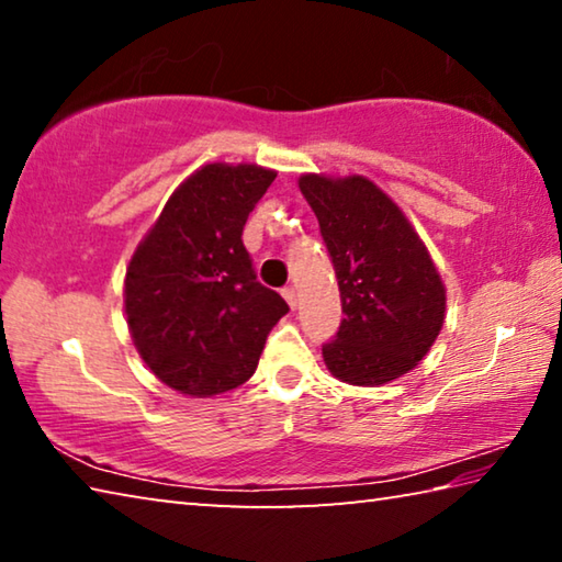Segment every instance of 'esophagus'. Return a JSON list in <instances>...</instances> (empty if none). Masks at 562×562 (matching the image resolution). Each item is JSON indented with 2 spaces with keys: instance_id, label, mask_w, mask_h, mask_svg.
<instances>
[{
  "instance_id": "esophagus-1",
  "label": "esophagus",
  "mask_w": 562,
  "mask_h": 562,
  "mask_svg": "<svg viewBox=\"0 0 562 562\" xmlns=\"http://www.w3.org/2000/svg\"><path fill=\"white\" fill-rule=\"evenodd\" d=\"M282 297L288 300V304H290L292 310H297V290H294V288H284V290H282Z\"/></svg>"
}]
</instances>
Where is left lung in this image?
I'll return each mask as SVG.
<instances>
[{"mask_svg":"<svg viewBox=\"0 0 562 562\" xmlns=\"http://www.w3.org/2000/svg\"><path fill=\"white\" fill-rule=\"evenodd\" d=\"M300 190L335 265L341 325L322 357L347 384L376 386L426 357L446 312L441 274L412 223L364 176L307 173Z\"/></svg>","mask_w":562,"mask_h":562,"instance_id":"8db88e82","label":"left lung"}]
</instances>
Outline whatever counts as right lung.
<instances>
[{
  "label": "right lung",
  "mask_w": 562,
  "mask_h": 562,
  "mask_svg": "<svg viewBox=\"0 0 562 562\" xmlns=\"http://www.w3.org/2000/svg\"><path fill=\"white\" fill-rule=\"evenodd\" d=\"M274 170L207 164L180 183L126 270L128 329L160 382L215 396L255 374L265 339L290 307L255 274L247 215Z\"/></svg>",
  "instance_id": "right-lung-1"
}]
</instances>
